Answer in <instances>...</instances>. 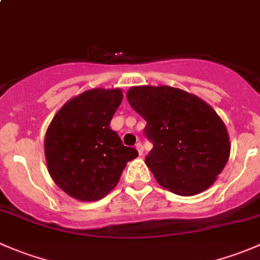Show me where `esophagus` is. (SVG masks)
<instances>
[{"instance_id":"obj_1","label":"esophagus","mask_w":260,"mask_h":260,"mask_svg":"<svg viewBox=\"0 0 260 260\" xmlns=\"http://www.w3.org/2000/svg\"><path fill=\"white\" fill-rule=\"evenodd\" d=\"M136 149L138 151V154H140V156H142V154H143V145H142V143H137V145H136Z\"/></svg>"}]
</instances>
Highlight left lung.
Returning <instances> with one entry per match:
<instances>
[{"label":"left lung","mask_w":260,"mask_h":260,"mask_svg":"<svg viewBox=\"0 0 260 260\" xmlns=\"http://www.w3.org/2000/svg\"><path fill=\"white\" fill-rule=\"evenodd\" d=\"M127 101L153 142L146 165L162 187L180 196L209 188L230 156L225 123L206 102L169 85L132 86Z\"/></svg>","instance_id":"left-lung-1"}]
</instances>
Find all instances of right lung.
<instances>
[{"instance_id":"right-lung-1","label":"right lung","mask_w":260,"mask_h":260,"mask_svg":"<svg viewBox=\"0 0 260 260\" xmlns=\"http://www.w3.org/2000/svg\"><path fill=\"white\" fill-rule=\"evenodd\" d=\"M122 99L119 88L89 89L69 99L50 122L44 141L48 171L75 200L98 201L108 195L127 162L138 156L109 125Z\"/></svg>"}]
</instances>
